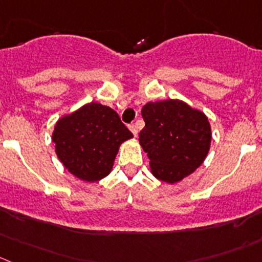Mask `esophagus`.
Returning <instances> with one entry per match:
<instances>
[{"label": "esophagus", "instance_id": "1", "mask_svg": "<svg viewBox=\"0 0 262 262\" xmlns=\"http://www.w3.org/2000/svg\"><path fill=\"white\" fill-rule=\"evenodd\" d=\"M129 129H131V133L134 134V136H138V127H136V124H129Z\"/></svg>", "mask_w": 262, "mask_h": 262}]
</instances>
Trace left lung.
Returning <instances> with one entry per match:
<instances>
[{"mask_svg": "<svg viewBox=\"0 0 262 262\" xmlns=\"http://www.w3.org/2000/svg\"><path fill=\"white\" fill-rule=\"evenodd\" d=\"M145 127L139 141L150 170L164 183H178L198 168L210 150L207 117L179 100L148 103L141 109Z\"/></svg>", "mask_w": 262, "mask_h": 262, "instance_id": "1", "label": "left lung"}]
</instances>
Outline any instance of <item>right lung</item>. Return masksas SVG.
Returning <instances> with one entry per match:
<instances>
[{
    "label": "right lung",
    "instance_id": "right-lung-1",
    "mask_svg": "<svg viewBox=\"0 0 262 262\" xmlns=\"http://www.w3.org/2000/svg\"><path fill=\"white\" fill-rule=\"evenodd\" d=\"M133 134L112 108L90 103L56 122L52 141L67 170L83 181L105 178L121 143Z\"/></svg>",
    "mask_w": 262,
    "mask_h": 262
}]
</instances>
